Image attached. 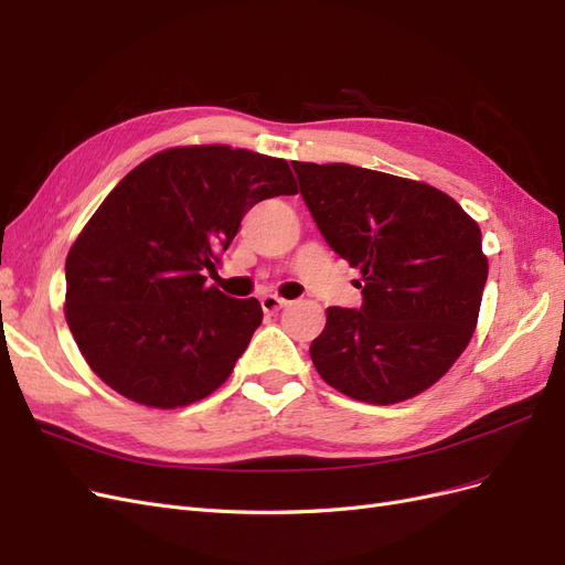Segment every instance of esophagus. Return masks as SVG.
I'll use <instances>...</instances> for the list:
<instances>
[{
  "mask_svg": "<svg viewBox=\"0 0 565 565\" xmlns=\"http://www.w3.org/2000/svg\"><path fill=\"white\" fill-rule=\"evenodd\" d=\"M287 303H289V301L282 299V297H278V295H264V297H262V309H264V313H276V311L285 309Z\"/></svg>",
  "mask_w": 565,
  "mask_h": 565,
  "instance_id": "34e87169",
  "label": "esophagus"
}]
</instances>
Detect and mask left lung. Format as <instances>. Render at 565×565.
<instances>
[{
	"instance_id": "8db88e82",
	"label": "left lung",
	"mask_w": 565,
	"mask_h": 565,
	"mask_svg": "<svg viewBox=\"0 0 565 565\" xmlns=\"http://www.w3.org/2000/svg\"><path fill=\"white\" fill-rule=\"evenodd\" d=\"M292 167L322 237L363 273L361 309L330 306L313 339L318 374L363 403L415 398L476 330L488 280L481 228L429 183L353 164Z\"/></svg>"
}]
</instances>
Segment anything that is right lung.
<instances>
[{
    "label": "right lung",
    "instance_id": "add662e5",
    "mask_svg": "<svg viewBox=\"0 0 565 565\" xmlns=\"http://www.w3.org/2000/svg\"><path fill=\"white\" fill-rule=\"evenodd\" d=\"M297 191L285 160L218 143L167 148L131 169L65 259V320L84 361L146 407L207 398L264 313L204 273L256 202Z\"/></svg>",
    "mask_w": 565,
    "mask_h": 565
}]
</instances>
